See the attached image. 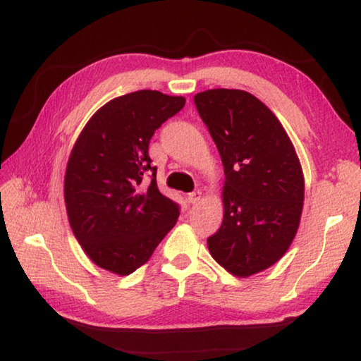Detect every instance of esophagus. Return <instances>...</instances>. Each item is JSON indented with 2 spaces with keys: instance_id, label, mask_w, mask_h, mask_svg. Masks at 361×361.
<instances>
[{
  "instance_id": "34e87169",
  "label": "esophagus",
  "mask_w": 361,
  "mask_h": 361,
  "mask_svg": "<svg viewBox=\"0 0 361 361\" xmlns=\"http://www.w3.org/2000/svg\"><path fill=\"white\" fill-rule=\"evenodd\" d=\"M189 204H199L202 200V191H194L188 195Z\"/></svg>"
}]
</instances>
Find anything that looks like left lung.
I'll return each instance as SVG.
<instances>
[{
  "label": "left lung",
  "mask_w": 361,
  "mask_h": 361,
  "mask_svg": "<svg viewBox=\"0 0 361 361\" xmlns=\"http://www.w3.org/2000/svg\"><path fill=\"white\" fill-rule=\"evenodd\" d=\"M224 167L223 223L209 237L218 264L250 277L282 258L295 239L304 175L295 146L271 109L239 89L194 97Z\"/></svg>",
  "instance_id": "8db88e82"
}]
</instances>
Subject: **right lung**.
<instances>
[{
    "instance_id": "obj_1",
    "label": "right lung",
    "mask_w": 361,
    "mask_h": 361,
    "mask_svg": "<svg viewBox=\"0 0 361 361\" xmlns=\"http://www.w3.org/2000/svg\"><path fill=\"white\" fill-rule=\"evenodd\" d=\"M185 103L137 90L103 105L79 133L66 166L65 205L78 242L102 269L137 271L178 219L180 205L159 191L148 146Z\"/></svg>"
}]
</instances>
